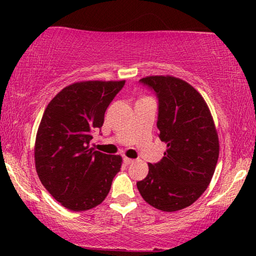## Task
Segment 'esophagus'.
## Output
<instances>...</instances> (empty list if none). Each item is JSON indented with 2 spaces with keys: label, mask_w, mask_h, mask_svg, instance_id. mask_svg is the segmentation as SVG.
<instances>
[{
  "label": "esophagus",
  "mask_w": 256,
  "mask_h": 256,
  "mask_svg": "<svg viewBox=\"0 0 256 256\" xmlns=\"http://www.w3.org/2000/svg\"><path fill=\"white\" fill-rule=\"evenodd\" d=\"M124 162L126 166H129V164L134 163V160H132V158H128V157H124Z\"/></svg>",
  "instance_id": "34e87169"
}]
</instances>
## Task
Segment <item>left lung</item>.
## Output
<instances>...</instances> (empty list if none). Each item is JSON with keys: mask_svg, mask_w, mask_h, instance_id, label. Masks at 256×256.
<instances>
[{"mask_svg": "<svg viewBox=\"0 0 256 256\" xmlns=\"http://www.w3.org/2000/svg\"><path fill=\"white\" fill-rule=\"evenodd\" d=\"M158 99L157 128L166 152L138 182L142 198L164 212L185 208L208 188L219 157V140L202 96L184 80L152 76L140 80Z\"/></svg>", "mask_w": 256, "mask_h": 256, "instance_id": "8db88e82", "label": "left lung"}]
</instances>
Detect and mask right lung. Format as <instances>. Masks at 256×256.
Listing matches in <instances>:
<instances>
[{"label":"right lung","instance_id":"right-lung-1","mask_svg":"<svg viewBox=\"0 0 256 256\" xmlns=\"http://www.w3.org/2000/svg\"><path fill=\"white\" fill-rule=\"evenodd\" d=\"M121 82H80L62 88L48 104L34 143L38 177L56 200L71 211L101 204L122 158L90 148L104 112L124 86Z\"/></svg>","mask_w":256,"mask_h":256}]
</instances>
